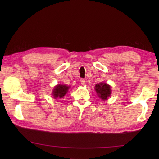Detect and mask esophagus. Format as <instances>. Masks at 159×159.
Listing matches in <instances>:
<instances>
[{
  "label": "esophagus",
  "mask_w": 159,
  "mask_h": 159,
  "mask_svg": "<svg viewBox=\"0 0 159 159\" xmlns=\"http://www.w3.org/2000/svg\"><path fill=\"white\" fill-rule=\"evenodd\" d=\"M80 84H81L82 85H85V80L84 79H80Z\"/></svg>",
  "instance_id": "34e87169"
}]
</instances>
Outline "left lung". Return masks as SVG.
<instances>
[{
	"mask_svg": "<svg viewBox=\"0 0 159 159\" xmlns=\"http://www.w3.org/2000/svg\"><path fill=\"white\" fill-rule=\"evenodd\" d=\"M95 90L100 99L105 100L109 98L111 94V86L105 83H100L95 85Z\"/></svg>",
	"mask_w": 159,
	"mask_h": 159,
	"instance_id": "1",
	"label": "left lung"
}]
</instances>
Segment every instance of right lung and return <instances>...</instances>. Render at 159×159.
Listing matches in <instances>:
<instances>
[{"label": "right lung", "instance_id": "obj_1", "mask_svg": "<svg viewBox=\"0 0 159 159\" xmlns=\"http://www.w3.org/2000/svg\"><path fill=\"white\" fill-rule=\"evenodd\" d=\"M70 87L65 85H57L55 87V88L52 90V96L53 98H61L63 96H65L66 93L68 92Z\"/></svg>", "mask_w": 159, "mask_h": 159}]
</instances>
